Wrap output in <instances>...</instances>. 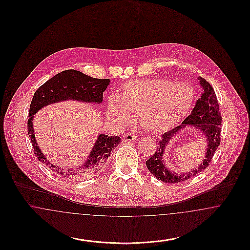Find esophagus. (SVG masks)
I'll return each instance as SVG.
<instances>
[{
  "mask_svg": "<svg viewBox=\"0 0 250 250\" xmlns=\"http://www.w3.org/2000/svg\"><path fill=\"white\" fill-rule=\"evenodd\" d=\"M137 135L134 133H128L124 137V141L125 142H134L137 140Z\"/></svg>",
  "mask_w": 250,
  "mask_h": 250,
  "instance_id": "obj_1",
  "label": "esophagus"
}]
</instances>
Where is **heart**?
<instances>
[{"label": "heart", "instance_id": "obj_1", "mask_svg": "<svg viewBox=\"0 0 250 250\" xmlns=\"http://www.w3.org/2000/svg\"><path fill=\"white\" fill-rule=\"evenodd\" d=\"M195 98L189 83L158 78L129 82L124 84L119 96L108 97L107 117L117 127H124L138 115L144 128L163 133L189 114Z\"/></svg>", "mask_w": 250, "mask_h": 250}]
</instances>
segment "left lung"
Segmentation results:
<instances>
[{
    "instance_id": "8db88e82",
    "label": "left lung",
    "mask_w": 250,
    "mask_h": 250,
    "mask_svg": "<svg viewBox=\"0 0 250 250\" xmlns=\"http://www.w3.org/2000/svg\"><path fill=\"white\" fill-rule=\"evenodd\" d=\"M200 85L203 90L202 95L198 98L195 107H193L190 114L184 120L181 125L176 126L171 130L167 131L161 136L160 141L157 142L155 154L147 161L146 166L155 178L168 184H176L196 176L209 166L218 145L220 144V132H221V113L219 105L214 94L213 87L202 77H198ZM188 125L202 131L207 143V151L203 163L196 169L185 174H177L169 170L164 160V155L166 146L168 142L181 130Z\"/></svg>"
}]
</instances>
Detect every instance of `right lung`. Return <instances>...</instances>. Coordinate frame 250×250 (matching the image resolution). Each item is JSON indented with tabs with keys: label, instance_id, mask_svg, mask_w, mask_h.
<instances>
[{
	"label": "right lung",
	"instance_id": "1",
	"mask_svg": "<svg viewBox=\"0 0 250 250\" xmlns=\"http://www.w3.org/2000/svg\"><path fill=\"white\" fill-rule=\"evenodd\" d=\"M109 83L110 80L108 79H95L82 72L69 69L58 73L49 79L36 90L34 95L29 110L28 135L37 159L63 178L83 180L98 173L106 166L107 157L111 154L112 149L122 142L121 138L105 134L98 135L90 155L83 164L67 168L62 167L48 161L39 148L33 125L35 114L44 107L67 100L99 105L103 101V92H105Z\"/></svg>",
	"mask_w": 250,
	"mask_h": 250
}]
</instances>
